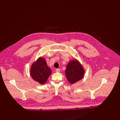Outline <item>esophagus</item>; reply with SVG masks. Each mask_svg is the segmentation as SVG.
<instances>
[{
	"label": "esophagus",
	"instance_id": "esophagus-1",
	"mask_svg": "<svg viewBox=\"0 0 120 120\" xmlns=\"http://www.w3.org/2000/svg\"><path fill=\"white\" fill-rule=\"evenodd\" d=\"M56 72H60L61 71V69H56Z\"/></svg>",
	"mask_w": 120,
	"mask_h": 120
}]
</instances>
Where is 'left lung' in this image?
I'll return each instance as SVG.
<instances>
[{
	"label": "left lung",
	"mask_w": 120,
	"mask_h": 120,
	"mask_svg": "<svg viewBox=\"0 0 120 120\" xmlns=\"http://www.w3.org/2000/svg\"><path fill=\"white\" fill-rule=\"evenodd\" d=\"M84 74L82 65L77 60L70 61L66 66L65 75L67 80L73 84L81 80Z\"/></svg>",
	"instance_id": "1"
}]
</instances>
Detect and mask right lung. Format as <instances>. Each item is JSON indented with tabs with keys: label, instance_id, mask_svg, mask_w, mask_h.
I'll return each mask as SVG.
<instances>
[{
	"label": "right lung",
	"instance_id": "1",
	"mask_svg": "<svg viewBox=\"0 0 120 120\" xmlns=\"http://www.w3.org/2000/svg\"><path fill=\"white\" fill-rule=\"evenodd\" d=\"M52 71L47 66L45 59L39 57L34 62L31 67L30 74L32 78L41 84H44Z\"/></svg>",
	"mask_w": 120,
	"mask_h": 120
}]
</instances>
